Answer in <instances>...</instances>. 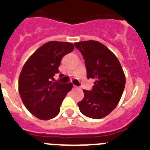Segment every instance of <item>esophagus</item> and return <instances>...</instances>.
<instances>
[{"mask_svg": "<svg viewBox=\"0 0 150 150\" xmlns=\"http://www.w3.org/2000/svg\"><path fill=\"white\" fill-rule=\"evenodd\" d=\"M73 88H74V89H76V88H78V87L75 86H73Z\"/></svg>", "mask_w": 150, "mask_h": 150, "instance_id": "34e87169", "label": "esophagus"}]
</instances>
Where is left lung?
<instances>
[{"label":"left lung","mask_w":150,"mask_h":150,"mask_svg":"<svg viewBox=\"0 0 150 150\" xmlns=\"http://www.w3.org/2000/svg\"><path fill=\"white\" fill-rule=\"evenodd\" d=\"M86 63L87 79H95L91 91L84 89V98L78 103L81 112L92 119H102L119 103L126 85V76L117 57L97 41L75 43Z\"/></svg>","instance_id":"obj_1"}]
</instances>
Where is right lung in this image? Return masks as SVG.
<instances>
[{
  "mask_svg": "<svg viewBox=\"0 0 150 150\" xmlns=\"http://www.w3.org/2000/svg\"><path fill=\"white\" fill-rule=\"evenodd\" d=\"M72 43L48 41L27 60L21 71L18 91L30 112L38 119L48 120L60 112V106L72 84L53 82L58 67L65 54L74 50Z\"/></svg>",
  "mask_w": 150,
  "mask_h": 150,
  "instance_id": "1",
  "label": "right lung"
}]
</instances>
